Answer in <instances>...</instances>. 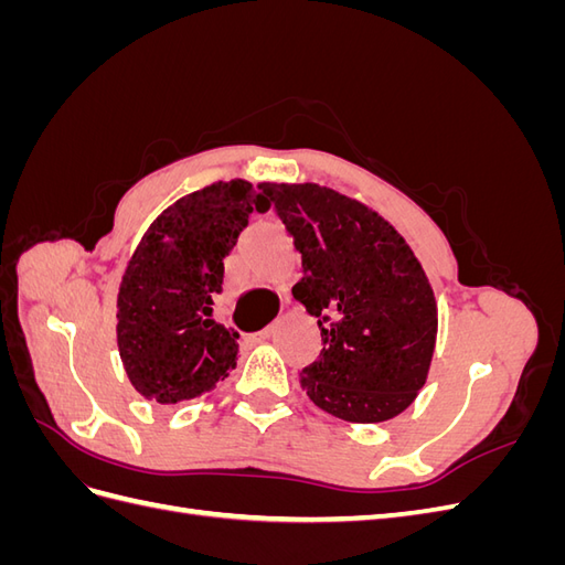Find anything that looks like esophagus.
I'll list each match as a JSON object with an SVG mask.
<instances>
[{"mask_svg": "<svg viewBox=\"0 0 565 565\" xmlns=\"http://www.w3.org/2000/svg\"><path fill=\"white\" fill-rule=\"evenodd\" d=\"M278 332V328H276V324H268V328L266 330H262L259 332V339H270L273 334H276Z\"/></svg>", "mask_w": 565, "mask_h": 565, "instance_id": "esophagus-1", "label": "esophagus"}]
</instances>
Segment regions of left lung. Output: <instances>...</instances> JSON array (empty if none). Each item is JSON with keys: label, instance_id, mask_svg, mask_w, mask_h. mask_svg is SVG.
Instances as JSON below:
<instances>
[{"label": "left lung", "instance_id": "obj_1", "mask_svg": "<svg viewBox=\"0 0 565 565\" xmlns=\"http://www.w3.org/2000/svg\"><path fill=\"white\" fill-rule=\"evenodd\" d=\"M301 254L297 301L318 318L322 351L301 370L320 409L374 424L401 415L431 367L438 309L405 237L367 204L318 183H266Z\"/></svg>", "mask_w": 565, "mask_h": 565}]
</instances>
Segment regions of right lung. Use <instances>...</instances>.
Returning <instances> with one entry per match:
<instances>
[{
    "mask_svg": "<svg viewBox=\"0 0 565 565\" xmlns=\"http://www.w3.org/2000/svg\"><path fill=\"white\" fill-rule=\"evenodd\" d=\"M249 181H216L167 207L136 245L117 292V349L143 398L177 405L228 377L237 334L212 318L224 259L252 212L270 202Z\"/></svg>",
    "mask_w": 565,
    "mask_h": 565,
    "instance_id": "add662e5",
    "label": "right lung"
}]
</instances>
